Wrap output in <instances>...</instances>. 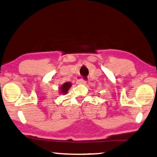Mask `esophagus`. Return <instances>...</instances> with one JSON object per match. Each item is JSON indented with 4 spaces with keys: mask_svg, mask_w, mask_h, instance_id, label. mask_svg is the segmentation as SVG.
I'll return each mask as SVG.
<instances>
[{
    "mask_svg": "<svg viewBox=\"0 0 157 157\" xmlns=\"http://www.w3.org/2000/svg\"><path fill=\"white\" fill-rule=\"evenodd\" d=\"M86 82L87 81L83 78H80L77 80V84H85V83H86Z\"/></svg>",
    "mask_w": 157,
    "mask_h": 157,
    "instance_id": "34e87169",
    "label": "esophagus"
}]
</instances>
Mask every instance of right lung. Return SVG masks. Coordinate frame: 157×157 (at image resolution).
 Returning a JSON list of instances; mask_svg holds the SVG:
<instances>
[{
  "instance_id": "right-lung-1",
  "label": "right lung",
  "mask_w": 157,
  "mask_h": 157,
  "mask_svg": "<svg viewBox=\"0 0 157 157\" xmlns=\"http://www.w3.org/2000/svg\"><path fill=\"white\" fill-rule=\"evenodd\" d=\"M71 85H71L70 82H66V83H64V84L62 85L61 87H60V89H61V91H62L61 93H64V94L67 93L68 90L71 87Z\"/></svg>"
}]
</instances>
